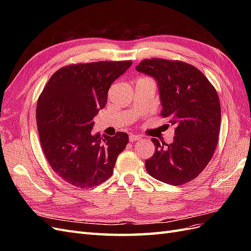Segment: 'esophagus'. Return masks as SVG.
I'll use <instances>...</instances> for the list:
<instances>
[{
	"label": "esophagus",
	"instance_id": "1",
	"mask_svg": "<svg viewBox=\"0 0 251 251\" xmlns=\"http://www.w3.org/2000/svg\"><path fill=\"white\" fill-rule=\"evenodd\" d=\"M139 139H140V137L138 135H136V134H131L130 135V141L131 142H135V141H137Z\"/></svg>",
	"mask_w": 251,
	"mask_h": 251
}]
</instances>
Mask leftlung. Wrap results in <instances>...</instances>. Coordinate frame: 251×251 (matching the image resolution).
Masks as SVG:
<instances>
[{
    "label": "left lung",
    "instance_id": "left-lung-1",
    "mask_svg": "<svg viewBox=\"0 0 251 251\" xmlns=\"http://www.w3.org/2000/svg\"><path fill=\"white\" fill-rule=\"evenodd\" d=\"M136 70L153 76L161 100V116L175 126L171 144L151 138L155 153L147 172L172 185L192 181L206 168L215 153L221 126L216 89L196 67L180 60L143 59Z\"/></svg>",
    "mask_w": 251,
    "mask_h": 251
}]
</instances>
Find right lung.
Returning <instances> with one entry per match:
<instances>
[{
    "instance_id": "1",
    "label": "right lung",
    "mask_w": 251,
    "mask_h": 251,
    "mask_svg": "<svg viewBox=\"0 0 251 251\" xmlns=\"http://www.w3.org/2000/svg\"><path fill=\"white\" fill-rule=\"evenodd\" d=\"M132 60L75 64L52 75L36 104V125L44 155L54 173L79 188L109 179L126 133L93 135L94 116L107 103L108 91Z\"/></svg>"
}]
</instances>
